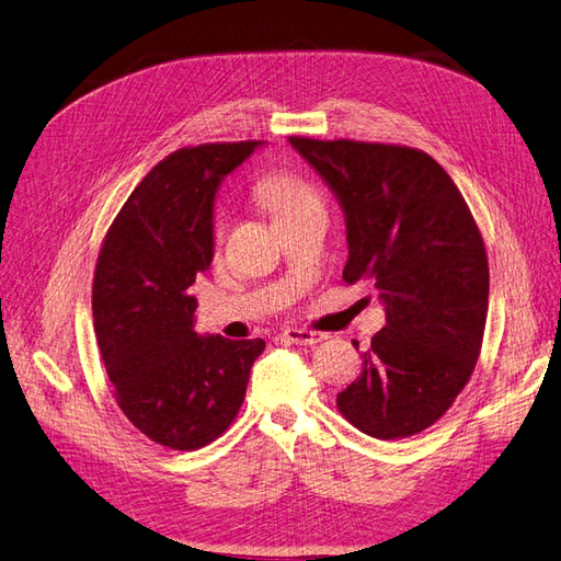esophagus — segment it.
I'll return each instance as SVG.
<instances>
[{
  "instance_id": "obj_1",
  "label": "esophagus",
  "mask_w": 561,
  "mask_h": 561,
  "mask_svg": "<svg viewBox=\"0 0 561 561\" xmlns=\"http://www.w3.org/2000/svg\"><path fill=\"white\" fill-rule=\"evenodd\" d=\"M328 335L325 332H316V330H305V328H285L283 330V340L290 344H318L323 342Z\"/></svg>"
}]
</instances>
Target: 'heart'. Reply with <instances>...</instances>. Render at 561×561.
<instances>
[{
	"label": "heart",
	"mask_w": 561,
	"mask_h": 561,
	"mask_svg": "<svg viewBox=\"0 0 561 561\" xmlns=\"http://www.w3.org/2000/svg\"><path fill=\"white\" fill-rule=\"evenodd\" d=\"M260 195L271 215H274V219H280L287 211L313 201L311 188L293 174H274L264 179L260 186Z\"/></svg>",
	"instance_id": "b5f03b06"
}]
</instances>
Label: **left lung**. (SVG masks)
<instances>
[{
  "mask_svg": "<svg viewBox=\"0 0 561 561\" xmlns=\"http://www.w3.org/2000/svg\"><path fill=\"white\" fill-rule=\"evenodd\" d=\"M290 144L344 209L342 278L370 280L387 325L363 354L340 413L375 438L432 427L469 382L489 311V260L462 193L432 156L368 141ZM358 346V342H354Z\"/></svg>",
  "mask_w": 561,
  "mask_h": 561,
  "instance_id": "obj_1",
  "label": "left lung"
}]
</instances>
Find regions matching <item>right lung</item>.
I'll return each mask as SVG.
<instances>
[{"mask_svg": "<svg viewBox=\"0 0 561 561\" xmlns=\"http://www.w3.org/2000/svg\"><path fill=\"white\" fill-rule=\"evenodd\" d=\"M262 141L179 148L160 160L105 233L94 328L115 401L150 442L195 450L231 427L264 340L198 335L191 295L215 254L211 207L226 174Z\"/></svg>", "mask_w": 561, "mask_h": 561, "instance_id": "add662e5", "label": "right lung"}]
</instances>
